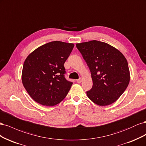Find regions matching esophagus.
Returning <instances> with one entry per match:
<instances>
[{
  "instance_id": "esophagus-1",
  "label": "esophagus",
  "mask_w": 146,
  "mask_h": 146,
  "mask_svg": "<svg viewBox=\"0 0 146 146\" xmlns=\"http://www.w3.org/2000/svg\"><path fill=\"white\" fill-rule=\"evenodd\" d=\"M82 81H83V80H82V78H78V79H77V83H81Z\"/></svg>"
}]
</instances>
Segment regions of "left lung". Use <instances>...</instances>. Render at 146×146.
<instances>
[{"instance_id":"obj_1","label":"left lung","mask_w":146,"mask_h":146,"mask_svg":"<svg viewBox=\"0 0 146 146\" xmlns=\"http://www.w3.org/2000/svg\"><path fill=\"white\" fill-rule=\"evenodd\" d=\"M89 68L92 88L86 91L91 100L100 106L116 102L130 82L127 61L122 53L107 43L93 40L77 44Z\"/></svg>"}]
</instances>
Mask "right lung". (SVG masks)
I'll use <instances>...</instances> for the list:
<instances>
[{
    "instance_id": "add662e5",
    "label": "right lung",
    "mask_w": 146,
    "mask_h": 146,
    "mask_svg": "<svg viewBox=\"0 0 146 146\" xmlns=\"http://www.w3.org/2000/svg\"><path fill=\"white\" fill-rule=\"evenodd\" d=\"M74 47L72 43L50 42L37 48L25 59L22 82L36 102L50 107L67 96L73 83L65 78L64 64Z\"/></svg>"
}]
</instances>
